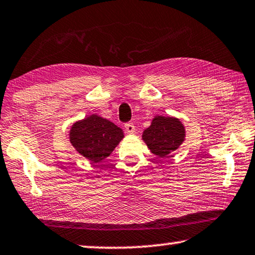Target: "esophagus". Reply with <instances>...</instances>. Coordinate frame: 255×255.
Masks as SVG:
<instances>
[{
  "label": "esophagus",
  "instance_id": "34e87169",
  "mask_svg": "<svg viewBox=\"0 0 255 255\" xmlns=\"http://www.w3.org/2000/svg\"><path fill=\"white\" fill-rule=\"evenodd\" d=\"M125 128H126V130H127V133L133 134L135 131V126L131 124V122H127V124L125 125Z\"/></svg>",
  "mask_w": 255,
  "mask_h": 255
}]
</instances>
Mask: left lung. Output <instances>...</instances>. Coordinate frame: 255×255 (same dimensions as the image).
<instances>
[{
  "instance_id": "8db88e82",
  "label": "left lung",
  "mask_w": 255,
  "mask_h": 255,
  "mask_svg": "<svg viewBox=\"0 0 255 255\" xmlns=\"http://www.w3.org/2000/svg\"><path fill=\"white\" fill-rule=\"evenodd\" d=\"M184 138L185 128L179 119L161 115L152 119L151 125L142 134V140L158 157H167L183 143Z\"/></svg>"
}]
</instances>
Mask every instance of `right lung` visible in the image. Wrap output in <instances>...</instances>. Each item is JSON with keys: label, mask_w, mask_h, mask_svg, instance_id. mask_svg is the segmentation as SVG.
I'll return each instance as SVG.
<instances>
[{"label": "right lung", "mask_w": 255, "mask_h": 255, "mask_svg": "<svg viewBox=\"0 0 255 255\" xmlns=\"http://www.w3.org/2000/svg\"><path fill=\"white\" fill-rule=\"evenodd\" d=\"M124 136L121 128L97 114L77 121L70 130V142L76 150L93 163L108 157Z\"/></svg>", "instance_id": "1"}]
</instances>
